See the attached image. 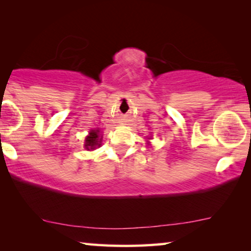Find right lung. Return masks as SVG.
<instances>
[{
	"label": "right lung",
	"instance_id": "add662e5",
	"mask_svg": "<svg viewBox=\"0 0 251 251\" xmlns=\"http://www.w3.org/2000/svg\"><path fill=\"white\" fill-rule=\"evenodd\" d=\"M99 130H91L90 132V135L85 138V149L90 150V149H95L97 145H100L99 142L101 140H99Z\"/></svg>",
	"mask_w": 251,
	"mask_h": 251
}]
</instances>
